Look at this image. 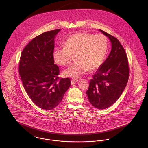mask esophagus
I'll list each match as a JSON object with an SVG mask.
<instances>
[{
    "label": "esophagus",
    "mask_w": 148,
    "mask_h": 148,
    "mask_svg": "<svg viewBox=\"0 0 148 148\" xmlns=\"http://www.w3.org/2000/svg\"><path fill=\"white\" fill-rule=\"evenodd\" d=\"M77 82H78V80H76V79H72V80H71V84H76Z\"/></svg>",
    "instance_id": "esophagus-1"
}]
</instances>
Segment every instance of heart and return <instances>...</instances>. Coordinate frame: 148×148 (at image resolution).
I'll use <instances>...</instances> for the list:
<instances>
[{"instance_id":"1","label":"heart","mask_w":148,"mask_h":148,"mask_svg":"<svg viewBox=\"0 0 148 148\" xmlns=\"http://www.w3.org/2000/svg\"><path fill=\"white\" fill-rule=\"evenodd\" d=\"M108 50V40L103 34L79 32L69 36L63 47H56L53 58L58 65L65 66L71 63L72 56L77 61L63 73L64 76L80 78L88 71H95L102 65Z\"/></svg>"}]
</instances>
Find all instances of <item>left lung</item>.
<instances>
[{"label":"left lung","instance_id":"8db88e82","mask_svg":"<svg viewBox=\"0 0 148 148\" xmlns=\"http://www.w3.org/2000/svg\"><path fill=\"white\" fill-rule=\"evenodd\" d=\"M99 30L110 40L111 51L90 80L86 93L92 106L104 109L113 104L121 95L128 81L129 68L125 49L119 40Z\"/></svg>","mask_w":148,"mask_h":148}]
</instances>
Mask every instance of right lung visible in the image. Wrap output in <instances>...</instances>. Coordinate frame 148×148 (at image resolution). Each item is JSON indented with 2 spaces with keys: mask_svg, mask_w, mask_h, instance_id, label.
<instances>
[{
  "mask_svg": "<svg viewBox=\"0 0 148 148\" xmlns=\"http://www.w3.org/2000/svg\"><path fill=\"white\" fill-rule=\"evenodd\" d=\"M60 30L47 31L34 38L23 49L19 62L25 92L36 106L45 110L60 104L71 83L68 78L59 80V68L53 58L55 38Z\"/></svg>",
  "mask_w": 148,
  "mask_h": 148,
  "instance_id": "obj_1",
  "label": "right lung"
}]
</instances>
